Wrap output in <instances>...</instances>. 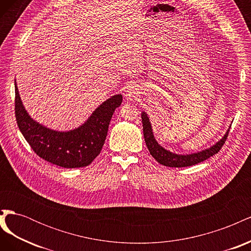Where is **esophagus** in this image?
Segmentation results:
<instances>
[{
	"label": "esophagus",
	"instance_id": "34e87169",
	"mask_svg": "<svg viewBox=\"0 0 251 251\" xmlns=\"http://www.w3.org/2000/svg\"><path fill=\"white\" fill-rule=\"evenodd\" d=\"M136 96H137V90H136V88H134V87L128 88L126 91V97L127 98V100H135Z\"/></svg>",
	"mask_w": 251,
	"mask_h": 251
}]
</instances>
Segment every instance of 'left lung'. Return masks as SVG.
Here are the masks:
<instances>
[{
    "mask_svg": "<svg viewBox=\"0 0 251 251\" xmlns=\"http://www.w3.org/2000/svg\"><path fill=\"white\" fill-rule=\"evenodd\" d=\"M141 119H142V126H143L144 141H146L147 147L150 151V154L156 159L157 162L165 166H170V168H185V166H192L206 160V159L214 156L222 149L223 144L225 143L227 136H228V133H229V130H228L221 140L207 150H204L202 151H199V153L191 154V155H177V154L171 153L170 151H166L161 146H159L158 142L154 138L150 119L144 112H142L141 114Z\"/></svg>",
    "mask_w": 251,
    "mask_h": 251,
    "instance_id": "left-lung-1",
    "label": "left lung"
}]
</instances>
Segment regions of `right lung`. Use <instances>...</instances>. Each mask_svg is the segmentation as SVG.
Listing matches in <instances>:
<instances>
[{
    "mask_svg": "<svg viewBox=\"0 0 251 251\" xmlns=\"http://www.w3.org/2000/svg\"><path fill=\"white\" fill-rule=\"evenodd\" d=\"M14 110L20 131L34 153L50 163L65 169L83 168L100 155L112 115L123 101V96L114 95L102 102L78 128L57 132L37 124L28 115L19 95L17 82Z\"/></svg>",
    "mask_w": 251,
    "mask_h": 251,
    "instance_id": "right-lung-1",
    "label": "right lung"
}]
</instances>
